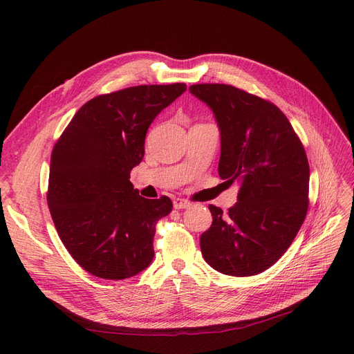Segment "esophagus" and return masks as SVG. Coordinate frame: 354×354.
Returning a JSON list of instances; mask_svg holds the SVG:
<instances>
[{"mask_svg":"<svg viewBox=\"0 0 354 354\" xmlns=\"http://www.w3.org/2000/svg\"><path fill=\"white\" fill-rule=\"evenodd\" d=\"M191 205H192V203L189 201H187V199H182V198L174 199V208L175 209H187Z\"/></svg>","mask_w":354,"mask_h":354,"instance_id":"obj_1","label":"esophagus"}]
</instances>
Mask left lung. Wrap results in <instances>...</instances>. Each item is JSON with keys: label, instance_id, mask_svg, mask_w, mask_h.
Wrapping results in <instances>:
<instances>
[{"label": "left lung", "instance_id": "obj_1", "mask_svg": "<svg viewBox=\"0 0 354 354\" xmlns=\"http://www.w3.org/2000/svg\"><path fill=\"white\" fill-rule=\"evenodd\" d=\"M191 95L214 113L221 136L218 174L241 185L228 209L209 205L212 225L201 251L216 271L250 277L283 257L308 208L306 151L283 111L228 84H194Z\"/></svg>", "mask_w": 354, "mask_h": 354}]
</instances>
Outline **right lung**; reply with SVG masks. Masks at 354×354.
<instances>
[{
	"instance_id": "add662e5",
	"label": "right lung",
	"mask_w": 354,
	"mask_h": 354,
	"mask_svg": "<svg viewBox=\"0 0 354 354\" xmlns=\"http://www.w3.org/2000/svg\"><path fill=\"white\" fill-rule=\"evenodd\" d=\"M187 84L136 86L83 104L55 143L47 202L62 243L87 272L124 280L151 266L167 196L146 199L130 182L149 126Z\"/></svg>"
}]
</instances>
